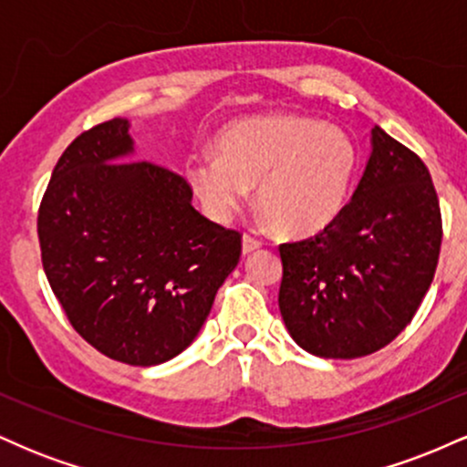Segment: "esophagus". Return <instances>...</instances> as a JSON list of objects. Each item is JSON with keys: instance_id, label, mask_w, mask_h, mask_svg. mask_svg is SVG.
Segmentation results:
<instances>
[{"instance_id": "1", "label": "esophagus", "mask_w": 467, "mask_h": 467, "mask_svg": "<svg viewBox=\"0 0 467 467\" xmlns=\"http://www.w3.org/2000/svg\"><path fill=\"white\" fill-rule=\"evenodd\" d=\"M264 245V241L252 237V234H244V254H250V252L259 250Z\"/></svg>"}]
</instances>
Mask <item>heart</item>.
<instances>
[{"label":"heart","instance_id":"1","mask_svg":"<svg viewBox=\"0 0 467 467\" xmlns=\"http://www.w3.org/2000/svg\"><path fill=\"white\" fill-rule=\"evenodd\" d=\"M215 153L184 166L208 217L228 223L256 186L259 208L287 237L331 226L349 202L358 171L349 133L303 116L233 122L215 138Z\"/></svg>","mask_w":467,"mask_h":467}]
</instances>
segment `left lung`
<instances>
[{"instance_id":"1","label":"left lung","mask_w":467,"mask_h":467,"mask_svg":"<svg viewBox=\"0 0 467 467\" xmlns=\"http://www.w3.org/2000/svg\"><path fill=\"white\" fill-rule=\"evenodd\" d=\"M371 136L373 153L340 217L278 245L283 323L320 358L351 360L387 347L435 278L443 228L431 171L378 125Z\"/></svg>"}]
</instances>
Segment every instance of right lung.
<instances>
[{"label":"right lung","mask_w":467,"mask_h":467,"mask_svg":"<svg viewBox=\"0 0 467 467\" xmlns=\"http://www.w3.org/2000/svg\"><path fill=\"white\" fill-rule=\"evenodd\" d=\"M133 151L130 122L74 138L36 217L41 264L69 325L111 360L153 367L200 334L241 256V233L192 208L175 171Z\"/></svg>","instance_id":"1"}]
</instances>
